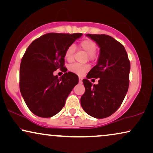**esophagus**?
I'll return each instance as SVG.
<instances>
[{"label":"esophagus","mask_w":153,"mask_h":153,"mask_svg":"<svg viewBox=\"0 0 153 153\" xmlns=\"http://www.w3.org/2000/svg\"><path fill=\"white\" fill-rule=\"evenodd\" d=\"M82 78H79V83H82Z\"/></svg>","instance_id":"1"}]
</instances>
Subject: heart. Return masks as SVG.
<instances>
[{
	"label": "heart",
	"instance_id": "heart-1",
	"mask_svg": "<svg viewBox=\"0 0 153 153\" xmlns=\"http://www.w3.org/2000/svg\"><path fill=\"white\" fill-rule=\"evenodd\" d=\"M80 47L85 50L87 54L89 60L93 61L97 59V55H96L95 52L97 48V44L93 40L89 39V38H86L81 40L80 42ZM75 52V45L71 44L66 48V51L64 53L65 59L68 62H72L74 59V54ZM90 66L88 64H71L68 67V70L75 74L80 75L82 76L85 74L87 71L89 70Z\"/></svg>",
	"mask_w": 153,
	"mask_h": 153
}]
</instances>
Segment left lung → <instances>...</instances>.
I'll use <instances>...</instances> for the list:
<instances>
[{
    "label": "left lung",
    "mask_w": 153,
    "mask_h": 153,
    "mask_svg": "<svg viewBox=\"0 0 153 153\" xmlns=\"http://www.w3.org/2000/svg\"><path fill=\"white\" fill-rule=\"evenodd\" d=\"M87 36L101 51L97 64L82 80L85 91L80 103L88 115L101 119L111 116L123 103L129 88L130 62L125 47L111 36ZM91 78H99V84L92 85L88 80Z\"/></svg>",
    "instance_id": "left-lung-1"
}]
</instances>
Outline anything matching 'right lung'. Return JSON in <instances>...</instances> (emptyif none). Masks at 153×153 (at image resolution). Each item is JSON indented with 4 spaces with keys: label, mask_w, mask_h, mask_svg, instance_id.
Returning a JSON list of instances; mask_svg holds the SVG:
<instances>
[{
    "label": "right lung",
    "mask_w": 153,
    "mask_h": 153,
    "mask_svg": "<svg viewBox=\"0 0 153 153\" xmlns=\"http://www.w3.org/2000/svg\"><path fill=\"white\" fill-rule=\"evenodd\" d=\"M82 33H49L34 40L20 64L19 88L26 105L40 117H50L64 106L66 98L78 83V76L66 72L64 53ZM59 68V79L53 75Z\"/></svg>",
    "instance_id": "right-lung-1"
}]
</instances>
